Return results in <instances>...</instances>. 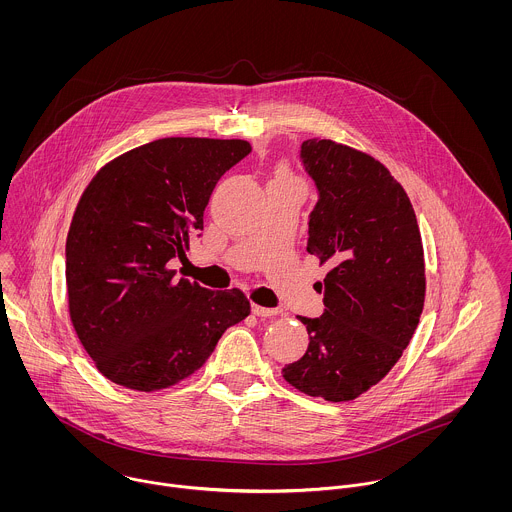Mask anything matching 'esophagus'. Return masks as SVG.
<instances>
[{"mask_svg": "<svg viewBox=\"0 0 512 512\" xmlns=\"http://www.w3.org/2000/svg\"><path fill=\"white\" fill-rule=\"evenodd\" d=\"M252 313H254L256 317H274V315H278L280 311H278V309H272V307H262V305L252 303Z\"/></svg>", "mask_w": 512, "mask_h": 512, "instance_id": "34e87169", "label": "esophagus"}]
</instances>
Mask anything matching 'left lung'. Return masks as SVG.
I'll use <instances>...</instances> for the list:
<instances>
[{
  "mask_svg": "<svg viewBox=\"0 0 512 512\" xmlns=\"http://www.w3.org/2000/svg\"><path fill=\"white\" fill-rule=\"evenodd\" d=\"M301 159L319 191L307 252L329 272L323 315H297L309 347L282 372L307 396L349 402L390 372L420 323L424 246L404 187L378 159L317 138L301 144Z\"/></svg>",
  "mask_w": 512,
  "mask_h": 512,
  "instance_id": "obj_1",
  "label": "left lung"
}]
</instances>
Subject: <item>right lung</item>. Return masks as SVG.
<instances>
[{
    "label": "right lung",
    "instance_id": "obj_1",
    "mask_svg": "<svg viewBox=\"0 0 512 512\" xmlns=\"http://www.w3.org/2000/svg\"><path fill=\"white\" fill-rule=\"evenodd\" d=\"M244 140L161 138L108 161L84 189L67 236L74 331L112 382L153 392L207 363L222 333L250 313L238 288L181 278L220 177L246 157Z\"/></svg>",
    "mask_w": 512,
    "mask_h": 512
}]
</instances>
